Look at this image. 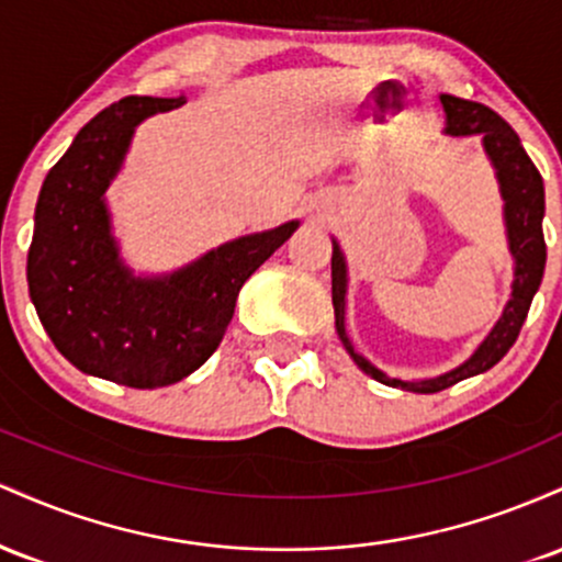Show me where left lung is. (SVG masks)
Instances as JSON below:
<instances>
[{"instance_id": "8db88e82", "label": "left lung", "mask_w": 562, "mask_h": 562, "mask_svg": "<svg viewBox=\"0 0 562 562\" xmlns=\"http://www.w3.org/2000/svg\"><path fill=\"white\" fill-rule=\"evenodd\" d=\"M443 113H447V124L443 134L447 137H481L483 153L492 160L496 184H499V195L505 200L502 214H505V232H507V248L513 256V285H509V299L502 308L499 319L488 330L486 338L475 346L462 364L451 367L436 378H417L402 380L385 375L380 367H375L364 353L353 348L351 338L346 330V293H348V263L340 243L333 237V308H335V330L348 357L357 362L362 372H367L378 383L391 385V389H402L412 393H436L449 389V385L460 383V380L481 375V372L492 370L502 357L509 351V346L518 338L520 327H524L528 306H531L533 295L541 285L547 263V245L544 232H541V218H544V182H541L537 166L526 156L524 145H520L518 134L505 119H499L492 108L481 105V102L460 100V97L441 94Z\"/></svg>"}]
</instances>
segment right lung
Masks as SVG:
<instances>
[{
  "mask_svg": "<svg viewBox=\"0 0 562 562\" xmlns=\"http://www.w3.org/2000/svg\"><path fill=\"white\" fill-rule=\"evenodd\" d=\"M184 97H126L97 113L49 169L29 250V293L57 351L87 375L164 389L192 375L222 344L237 293L299 218L235 237L164 274H137L121 256L108 187L134 132Z\"/></svg>",
  "mask_w": 562,
  "mask_h": 562,
  "instance_id": "add662e5",
  "label": "right lung"
}]
</instances>
